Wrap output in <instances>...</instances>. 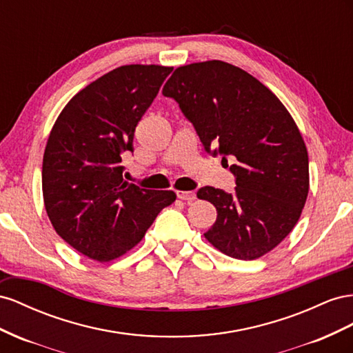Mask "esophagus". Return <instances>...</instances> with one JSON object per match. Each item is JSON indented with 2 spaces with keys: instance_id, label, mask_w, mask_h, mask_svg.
Returning a JSON list of instances; mask_svg holds the SVG:
<instances>
[{
  "instance_id": "obj_1",
  "label": "esophagus",
  "mask_w": 353,
  "mask_h": 353,
  "mask_svg": "<svg viewBox=\"0 0 353 353\" xmlns=\"http://www.w3.org/2000/svg\"><path fill=\"white\" fill-rule=\"evenodd\" d=\"M177 198L190 203V201H194L196 198V194L194 190H177Z\"/></svg>"
}]
</instances>
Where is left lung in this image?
<instances>
[{
  "mask_svg": "<svg viewBox=\"0 0 353 353\" xmlns=\"http://www.w3.org/2000/svg\"><path fill=\"white\" fill-rule=\"evenodd\" d=\"M163 94L179 103L205 150L236 159L234 194L196 192L217 210L205 239L234 259L265 256L293 230L309 192L307 149L293 117L257 78L221 60L179 66Z\"/></svg>",
  "mask_w": 353,
  "mask_h": 353,
  "instance_id": "1",
  "label": "left lung"
}]
</instances>
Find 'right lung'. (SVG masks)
Returning a JSON list of instances; mask_svg holds the SVG:
<instances>
[{"instance_id":"1","label":"right lung","mask_w":353,"mask_h":353,"mask_svg":"<svg viewBox=\"0 0 353 353\" xmlns=\"http://www.w3.org/2000/svg\"><path fill=\"white\" fill-rule=\"evenodd\" d=\"M173 70L124 65L69 100L50 132L43 158V198L57 235L88 259L106 263L143 239L173 190L125 182L121 154L133 150L139 121Z\"/></svg>"}]
</instances>
